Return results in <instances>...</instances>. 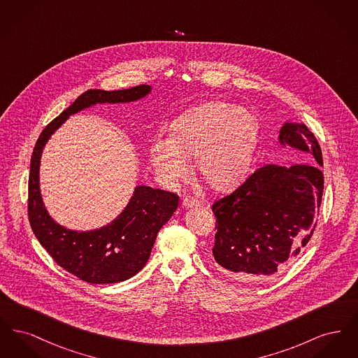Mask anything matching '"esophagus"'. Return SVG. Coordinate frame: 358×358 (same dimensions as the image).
I'll return each mask as SVG.
<instances>
[{
  "mask_svg": "<svg viewBox=\"0 0 358 358\" xmlns=\"http://www.w3.org/2000/svg\"><path fill=\"white\" fill-rule=\"evenodd\" d=\"M182 206H184L185 209H192V208L200 206V203H199L196 199H193V197H185L184 201H182Z\"/></svg>",
  "mask_w": 358,
  "mask_h": 358,
  "instance_id": "esophagus-1",
  "label": "esophagus"
}]
</instances>
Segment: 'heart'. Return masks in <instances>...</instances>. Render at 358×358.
I'll list each match as a JSON object with an SVG mask.
<instances>
[{
  "instance_id": "obj_1",
  "label": "heart",
  "mask_w": 358,
  "mask_h": 358,
  "mask_svg": "<svg viewBox=\"0 0 358 358\" xmlns=\"http://www.w3.org/2000/svg\"><path fill=\"white\" fill-rule=\"evenodd\" d=\"M257 136V120L247 108L205 103L173 120L169 138L154 139L149 159L165 187L185 180L189 161L194 159V171L208 187L228 192L241 185L251 171Z\"/></svg>"
}]
</instances>
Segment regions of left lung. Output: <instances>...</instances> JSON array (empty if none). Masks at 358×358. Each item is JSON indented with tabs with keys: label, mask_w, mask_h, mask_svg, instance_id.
<instances>
[{
	"label": "left lung",
	"mask_w": 358,
	"mask_h": 358,
	"mask_svg": "<svg viewBox=\"0 0 358 358\" xmlns=\"http://www.w3.org/2000/svg\"><path fill=\"white\" fill-rule=\"evenodd\" d=\"M282 148L308 154L313 164H268L215 203L216 263L241 279L270 278L303 251L317 225L324 192L322 152L305 123L286 122Z\"/></svg>",
	"instance_id": "obj_1"
}]
</instances>
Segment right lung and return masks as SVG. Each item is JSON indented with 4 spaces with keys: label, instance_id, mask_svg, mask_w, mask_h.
Wrapping results in <instances>:
<instances>
[{
    "label": "right lung",
    "instance_id": "add662e5",
    "mask_svg": "<svg viewBox=\"0 0 358 358\" xmlns=\"http://www.w3.org/2000/svg\"><path fill=\"white\" fill-rule=\"evenodd\" d=\"M152 85L120 91L88 90L43 130L31 158L28 215L34 236L53 260L79 279L94 285L120 283L139 273L150 257L158 231L171 220L178 196L136 185L120 215L96 229L76 231L56 222L40 189V164L45 145L71 115L96 104L131 103L146 98Z\"/></svg>",
    "mask_w": 358,
    "mask_h": 358
}]
</instances>
